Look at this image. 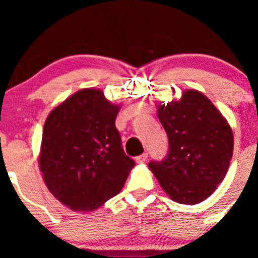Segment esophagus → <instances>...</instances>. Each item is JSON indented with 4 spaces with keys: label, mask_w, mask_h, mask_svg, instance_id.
Returning a JSON list of instances; mask_svg holds the SVG:
<instances>
[{
    "label": "esophagus",
    "mask_w": 258,
    "mask_h": 258,
    "mask_svg": "<svg viewBox=\"0 0 258 258\" xmlns=\"http://www.w3.org/2000/svg\"><path fill=\"white\" fill-rule=\"evenodd\" d=\"M147 157H149V154H147V152H143L140 156L136 157V161L137 163H145V161L147 160Z\"/></svg>",
    "instance_id": "esophagus-1"
}]
</instances>
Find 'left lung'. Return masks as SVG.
<instances>
[{
  "label": "left lung",
  "mask_w": 258,
  "mask_h": 258,
  "mask_svg": "<svg viewBox=\"0 0 258 258\" xmlns=\"http://www.w3.org/2000/svg\"><path fill=\"white\" fill-rule=\"evenodd\" d=\"M169 150L149 166L170 199L198 204L213 194L226 175L234 150L231 127L214 104L198 90L181 101L157 107Z\"/></svg>",
  "instance_id": "8db88e82"
}]
</instances>
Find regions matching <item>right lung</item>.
<instances>
[{
  "label": "right lung",
  "instance_id": "add662e5",
  "mask_svg": "<svg viewBox=\"0 0 258 258\" xmlns=\"http://www.w3.org/2000/svg\"><path fill=\"white\" fill-rule=\"evenodd\" d=\"M117 112L103 93L84 89L47 116L41 172L50 192L74 211H93L117 195L136 165L122 149Z\"/></svg>",
  "mask_w": 258,
  "mask_h": 258
}]
</instances>
